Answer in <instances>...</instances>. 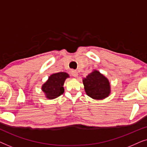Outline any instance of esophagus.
I'll return each mask as SVG.
<instances>
[{
  "mask_svg": "<svg viewBox=\"0 0 147 147\" xmlns=\"http://www.w3.org/2000/svg\"><path fill=\"white\" fill-rule=\"evenodd\" d=\"M71 75H72V76H74V78H77L78 76V71H75V70H74V71H71Z\"/></svg>",
  "mask_w": 147,
  "mask_h": 147,
  "instance_id": "34e87169",
  "label": "esophagus"
}]
</instances>
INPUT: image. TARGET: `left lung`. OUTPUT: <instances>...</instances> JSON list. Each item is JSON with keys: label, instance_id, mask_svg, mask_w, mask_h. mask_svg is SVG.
Here are the masks:
<instances>
[{"label": "left lung", "instance_id": "left-lung-1", "mask_svg": "<svg viewBox=\"0 0 147 147\" xmlns=\"http://www.w3.org/2000/svg\"><path fill=\"white\" fill-rule=\"evenodd\" d=\"M83 84L86 94L92 99L103 100L111 92L109 80L96 69L84 78Z\"/></svg>", "mask_w": 147, "mask_h": 147}]
</instances>
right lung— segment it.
Segmentation results:
<instances>
[{"label":"right lung","instance_id":"obj_1","mask_svg":"<svg viewBox=\"0 0 147 147\" xmlns=\"http://www.w3.org/2000/svg\"><path fill=\"white\" fill-rule=\"evenodd\" d=\"M67 78H69V75L66 72L51 74L41 87L45 98L49 100H53L63 94V84Z\"/></svg>","mask_w":147,"mask_h":147}]
</instances>
